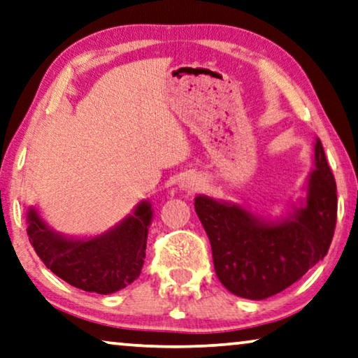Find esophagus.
Segmentation results:
<instances>
[{
	"mask_svg": "<svg viewBox=\"0 0 358 358\" xmlns=\"http://www.w3.org/2000/svg\"><path fill=\"white\" fill-rule=\"evenodd\" d=\"M202 186V181L196 177V175H188V177L181 180L180 189L185 191V193H194Z\"/></svg>",
	"mask_w": 358,
	"mask_h": 358,
	"instance_id": "esophagus-1",
	"label": "esophagus"
}]
</instances>
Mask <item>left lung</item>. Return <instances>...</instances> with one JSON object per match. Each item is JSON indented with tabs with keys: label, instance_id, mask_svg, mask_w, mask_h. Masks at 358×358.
I'll list each match as a JSON object with an SVG mask.
<instances>
[{
	"label": "left lung",
	"instance_id": "obj_1",
	"mask_svg": "<svg viewBox=\"0 0 358 358\" xmlns=\"http://www.w3.org/2000/svg\"><path fill=\"white\" fill-rule=\"evenodd\" d=\"M303 196L285 215L270 217L231 201L194 197L209 236L218 280L234 296L260 301L302 278L331 244L338 196L322 141L313 145V169Z\"/></svg>",
	"mask_w": 358,
	"mask_h": 358
}]
</instances>
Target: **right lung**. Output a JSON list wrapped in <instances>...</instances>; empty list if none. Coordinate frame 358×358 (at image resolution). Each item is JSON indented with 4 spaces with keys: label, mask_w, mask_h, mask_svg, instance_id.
I'll list each match as a JSON object with an SVG mask.
<instances>
[{
    "label": "right lung",
    "mask_w": 358,
    "mask_h": 358,
    "mask_svg": "<svg viewBox=\"0 0 358 358\" xmlns=\"http://www.w3.org/2000/svg\"><path fill=\"white\" fill-rule=\"evenodd\" d=\"M152 217V204L143 199L109 230L94 236H69L30 206L27 234L43 264L61 280L87 292L112 294L140 276Z\"/></svg>",
    "instance_id": "1"
}]
</instances>
